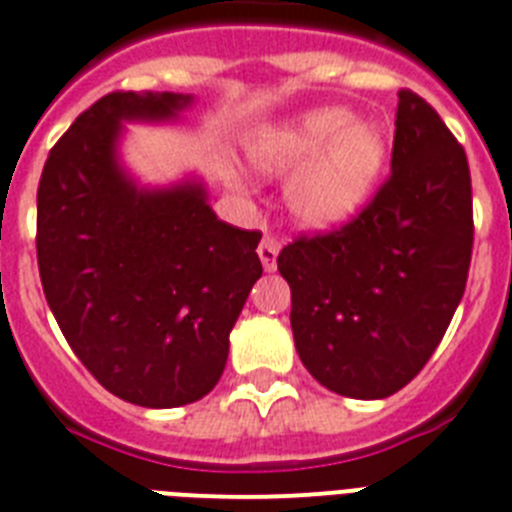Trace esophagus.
I'll return each instance as SVG.
<instances>
[{"label":"esophagus","mask_w":512,"mask_h":512,"mask_svg":"<svg viewBox=\"0 0 512 512\" xmlns=\"http://www.w3.org/2000/svg\"><path fill=\"white\" fill-rule=\"evenodd\" d=\"M278 252H281V244H278L273 236H263V242H260V247H257V255H260V260H263V268L268 270V273H273V270H276Z\"/></svg>","instance_id":"esophagus-1"}]
</instances>
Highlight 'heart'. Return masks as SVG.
I'll list each match as a JSON object with an SVG mask.
<instances>
[{
    "label": "heart",
    "instance_id": "heart-1",
    "mask_svg": "<svg viewBox=\"0 0 512 512\" xmlns=\"http://www.w3.org/2000/svg\"><path fill=\"white\" fill-rule=\"evenodd\" d=\"M249 161L289 176L286 208L302 229L333 231L362 213L388 161V137L349 109H312L268 124L247 143Z\"/></svg>",
    "mask_w": 512,
    "mask_h": 512
}]
</instances>
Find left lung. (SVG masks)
Returning a JSON list of instances; mask_svg holds the SVG:
<instances>
[{"instance_id": "obj_1", "label": "left lung", "mask_w": 512, "mask_h": 512, "mask_svg": "<svg viewBox=\"0 0 512 512\" xmlns=\"http://www.w3.org/2000/svg\"><path fill=\"white\" fill-rule=\"evenodd\" d=\"M471 247L466 153L422 96L401 90L388 182L354 221L278 255L309 375L359 401L409 385L461 304Z\"/></svg>"}]
</instances>
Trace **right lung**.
I'll list each match as a JSON object with an SVG mask.
<instances>
[{
	"instance_id": "right-lung-1",
	"label": "right lung",
	"mask_w": 512,
	"mask_h": 512,
	"mask_svg": "<svg viewBox=\"0 0 512 512\" xmlns=\"http://www.w3.org/2000/svg\"><path fill=\"white\" fill-rule=\"evenodd\" d=\"M184 93H109L72 122L38 184V270L64 338L109 393L145 409L200 401L263 276L260 231L223 223L197 179L143 187L127 122H171Z\"/></svg>"
}]
</instances>
